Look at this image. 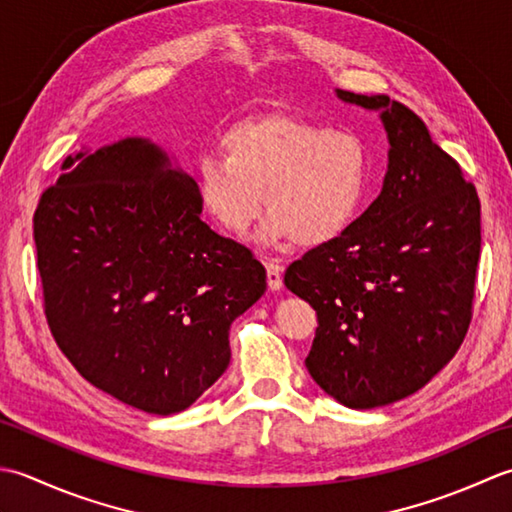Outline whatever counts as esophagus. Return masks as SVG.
Listing matches in <instances>:
<instances>
[{"label":"esophagus","mask_w":512,"mask_h":512,"mask_svg":"<svg viewBox=\"0 0 512 512\" xmlns=\"http://www.w3.org/2000/svg\"><path fill=\"white\" fill-rule=\"evenodd\" d=\"M267 285L271 291L283 289V267H280L276 260H267Z\"/></svg>","instance_id":"1"}]
</instances>
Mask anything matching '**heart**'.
Masks as SVG:
<instances>
[{"mask_svg":"<svg viewBox=\"0 0 512 512\" xmlns=\"http://www.w3.org/2000/svg\"><path fill=\"white\" fill-rule=\"evenodd\" d=\"M221 154L196 161L198 201L229 234H245L265 201L263 245L336 241L356 223L371 185L360 134L283 112L234 123L223 132Z\"/></svg>","mask_w":512,"mask_h":512,"instance_id":"b5f03b06","label":"heart"}]
</instances>
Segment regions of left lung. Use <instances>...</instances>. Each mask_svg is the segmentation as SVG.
I'll use <instances>...</instances> for the list:
<instances>
[{
	"instance_id": "8db88e82",
	"label": "left lung",
	"mask_w": 512,
	"mask_h": 512,
	"mask_svg": "<svg viewBox=\"0 0 512 512\" xmlns=\"http://www.w3.org/2000/svg\"><path fill=\"white\" fill-rule=\"evenodd\" d=\"M336 95L380 112L387 176L347 232L289 265L285 285L318 314L311 378L349 409H375L422 389L460 349L482 245L479 198L413 110L387 95Z\"/></svg>"
}]
</instances>
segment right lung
Returning <instances> with one entry per match:
<instances>
[{
  "mask_svg": "<svg viewBox=\"0 0 512 512\" xmlns=\"http://www.w3.org/2000/svg\"><path fill=\"white\" fill-rule=\"evenodd\" d=\"M61 170L33 221L52 336L103 393L185 411L225 373L265 267L201 221L194 179L150 139L83 148Z\"/></svg>",
  "mask_w": 512,
  "mask_h": 512,
  "instance_id": "obj_1",
  "label": "right lung"
}]
</instances>
